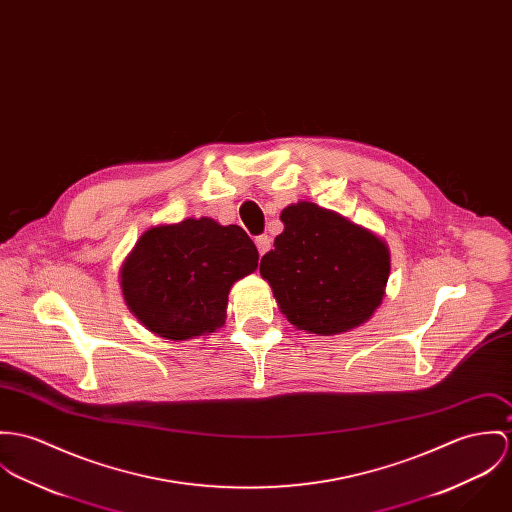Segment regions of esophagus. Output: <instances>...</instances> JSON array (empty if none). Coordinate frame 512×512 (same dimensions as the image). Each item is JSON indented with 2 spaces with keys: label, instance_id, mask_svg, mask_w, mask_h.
<instances>
[{
  "label": "esophagus",
  "instance_id": "1",
  "mask_svg": "<svg viewBox=\"0 0 512 512\" xmlns=\"http://www.w3.org/2000/svg\"><path fill=\"white\" fill-rule=\"evenodd\" d=\"M256 248H258V252H260V256L262 254H266L268 250H270V246H272V238L268 236V234H260V236H256Z\"/></svg>",
  "mask_w": 512,
  "mask_h": 512
}]
</instances>
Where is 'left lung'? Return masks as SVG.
I'll list each match as a JSON object with an SVG mask.
<instances>
[{
  "instance_id": "obj_1",
  "label": "left lung",
  "mask_w": 512,
  "mask_h": 512,
  "mask_svg": "<svg viewBox=\"0 0 512 512\" xmlns=\"http://www.w3.org/2000/svg\"><path fill=\"white\" fill-rule=\"evenodd\" d=\"M283 233L260 274L299 330L332 336L366 323L381 305L389 248L372 231L311 201L281 211Z\"/></svg>"
}]
</instances>
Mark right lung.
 I'll return each mask as SVG.
<instances>
[{"label":"right lung","instance_id":"right-lung-1","mask_svg":"<svg viewBox=\"0 0 512 512\" xmlns=\"http://www.w3.org/2000/svg\"><path fill=\"white\" fill-rule=\"evenodd\" d=\"M258 268V250L238 225L209 217L158 225L123 262L121 289L140 325L187 340L225 325L229 291Z\"/></svg>","mask_w":512,"mask_h":512}]
</instances>
